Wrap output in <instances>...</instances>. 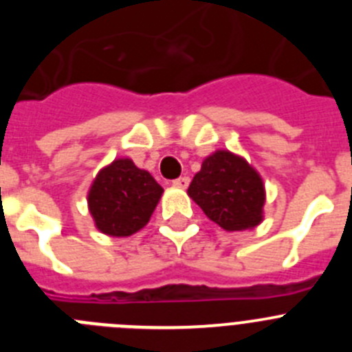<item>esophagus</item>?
<instances>
[{
    "label": "esophagus",
    "instance_id": "obj_1",
    "mask_svg": "<svg viewBox=\"0 0 352 352\" xmlns=\"http://www.w3.org/2000/svg\"><path fill=\"white\" fill-rule=\"evenodd\" d=\"M188 183H190V178H188V176H179V178L174 179L173 185L178 186V188H186V186H188Z\"/></svg>",
    "mask_w": 352,
    "mask_h": 352
}]
</instances>
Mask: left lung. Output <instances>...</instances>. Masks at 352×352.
Masks as SVG:
<instances>
[{"label":"left lung","mask_w":352,"mask_h":352,"mask_svg":"<svg viewBox=\"0 0 352 352\" xmlns=\"http://www.w3.org/2000/svg\"><path fill=\"white\" fill-rule=\"evenodd\" d=\"M188 195L208 219L226 231L254 229L263 222V178L245 158L227 149L204 158L188 186Z\"/></svg>","instance_id":"1"}]
</instances>
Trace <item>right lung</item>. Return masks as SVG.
Returning a JSON list of instances; mask_svg holds the SVG:
<instances>
[{
	"instance_id": "1",
	"label": "right lung",
	"mask_w": 352,
	"mask_h": 352,
	"mask_svg": "<svg viewBox=\"0 0 352 352\" xmlns=\"http://www.w3.org/2000/svg\"><path fill=\"white\" fill-rule=\"evenodd\" d=\"M164 188L130 158H118L96 174L88 208L96 229L107 236H130L149 222Z\"/></svg>"
}]
</instances>
